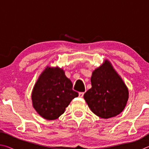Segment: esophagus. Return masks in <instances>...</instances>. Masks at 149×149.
Listing matches in <instances>:
<instances>
[{
	"label": "esophagus",
	"instance_id": "obj_1",
	"mask_svg": "<svg viewBox=\"0 0 149 149\" xmlns=\"http://www.w3.org/2000/svg\"><path fill=\"white\" fill-rule=\"evenodd\" d=\"M84 93H83V92L79 93V97L81 98H82L83 97H84Z\"/></svg>",
	"mask_w": 149,
	"mask_h": 149
}]
</instances>
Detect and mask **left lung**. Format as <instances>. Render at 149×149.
I'll list each match as a JSON object with an SVG mask.
<instances>
[{
	"label": "left lung",
	"instance_id": "obj_1",
	"mask_svg": "<svg viewBox=\"0 0 149 149\" xmlns=\"http://www.w3.org/2000/svg\"><path fill=\"white\" fill-rule=\"evenodd\" d=\"M91 81V88L84 95L91 110L104 119L120 114L127 104L129 91L109 60L93 72Z\"/></svg>",
	"mask_w": 149,
	"mask_h": 149
}]
</instances>
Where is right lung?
<instances>
[{
	"label": "right lung",
	"mask_w": 149,
	"mask_h": 149,
	"mask_svg": "<svg viewBox=\"0 0 149 149\" xmlns=\"http://www.w3.org/2000/svg\"><path fill=\"white\" fill-rule=\"evenodd\" d=\"M72 87L64 70L47 66L33 89V107L44 119L56 120L64 114L72 99L79 95Z\"/></svg>",
	"instance_id": "obj_1"
}]
</instances>
